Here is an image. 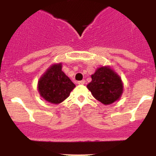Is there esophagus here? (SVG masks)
<instances>
[{
	"instance_id": "1",
	"label": "esophagus",
	"mask_w": 156,
	"mask_h": 156,
	"mask_svg": "<svg viewBox=\"0 0 156 156\" xmlns=\"http://www.w3.org/2000/svg\"><path fill=\"white\" fill-rule=\"evenodd\" d=\"M78 84H84V83H85V81L84 80H82V81H78Z\"/></svg>"
}]
</instances>
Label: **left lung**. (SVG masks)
Here are the masks:
<instances>
[{
  "instance_id": "8db88e82",
  "label": "left lung",
  "mask_w": 156,
  "mask_h": 156,
  "mask_svg": "<svg viewBox=\"0 0 156 156\" xmlns=\"http://www.w3.org/2000/svg\"><path fill=\"white\" fill-rule=\"evenodd\" d=\"M91 78L92 81L87 87L96 100L104 105H110L120 100L124 90L123 82L111 67H99Z\"/></svg>"
}]
</instances>
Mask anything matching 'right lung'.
<instances>
[{
  "label": "right lung",
  "instance_id": "add662e5",
  "mask_svg": "<svg viewBox=\"0 0 156 156\" xmlns=\"http://www.w3.org/2000/svg\"><path fill=\"white\" fill-rule=\"evenodd\" d=\"M62 63L50 66L39 78L37 90L41 97L48 103L59 104L70 95L75 84L62 71Z\"/></svg>",
  "mask_w": 156,
  "mask_h": 156
}]
</instances>
